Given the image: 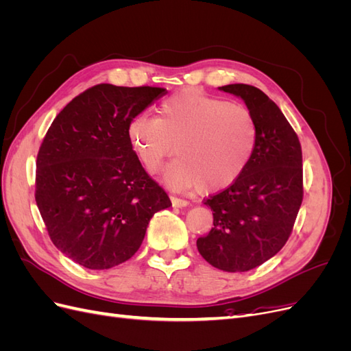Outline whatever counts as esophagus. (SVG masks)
I'll use <instances>...</instances> for the list:
<instances>
[{
  "label": "esophagus",
  "mask_w": 351,
  "mask_h": 351,
  "mask_svg": "<svg viewBox=\"0 0 351 351\" xmlns=\"http://www.w3.org/2000/svg\"><path fill=\"white\" fill-rule=\"evenodd\" d=\"M171 204H173V206L183 208V206L189 205V200L182 199V197H177V196H171Z\"/></svg>",
  "instance_id": "esophagus-1"
}]
</instances>
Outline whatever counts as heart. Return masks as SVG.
I'll list each match as a JSON object with an SVG mask.
<instances>
[{
    "mask_svg": "<svg viewBox=\"0 0 351 351\" xmlns=\"http://www.w3.org/2000/svg\"><path fill=\"white\" fill-rule=\"evenodd\" d=\"M129 139L149 173L162 167L176 145L177 158L164 174L169 187L217 192L234 183L247 168L258 125L241 105L184 89L161 102L158 117L146 112L133 117Z\"/></svg>",
    "mask_w": 351,
    "mask_h": 351,
    "instance_id": "b5f03b06",
    "label": "heart"
}]
</instances>
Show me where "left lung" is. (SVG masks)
I'll return each instance as SVG.
<instances>
[{"mask_svg":"<svg viewBox=\"0 0 351 351\" xmlns=\"http://www.w3.org/2000/svg\"><path fill=\"white\" fill-rule=\"evenodd\" d=\"M219 89L246 102L258 141L240 178L204 199L214 227L196 244L212 267L244 272L271 259L291 236L303 200L302 146L277 104L261 89L243 83Z\"/></svg>","mask_w":351,"mask_h":351,"instance_id":"8db88e82","label":"left lung"}]
</instances>
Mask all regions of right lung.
Listing matches in <instances>:
<instances>
[{
    "label": "right lung",
    "instance_id": "obj_1",
    "mask_svg": "<svg viewBox=\"0 0 351 351\" xmlns=\"http://www.w3.org/2000/svg\"><path fill=\"white\" fill-rule=\"evenodd\" d=\"M164 92L95 84L60 111L40 143L38 209L56 247L84 268L130 259L152 215L171 206L129 139L133 117Z\"/></svg>",
    "mask_w": 351,
    "mask_h": 351
}]
</instances>
